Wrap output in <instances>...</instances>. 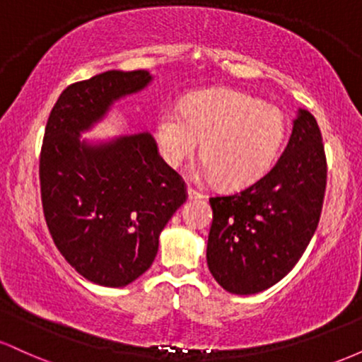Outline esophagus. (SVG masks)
I'll return each mask as SVG.
<instances>
[{
    "label": "esophagus",
    "instance_id": "obj_1",
    "mask_svg": "<svg viewBox=\"0 0 362 362\" xmlns=\"http://www.w3.org/2000/svg\"><path fill=\"white\" fill-rule=\"evenodd\" d=\"M187 197H189L190 201H192V199H202V197H204V195H202L201 192H197V190H194L192 187H189V189H187Z\"/></svg>",
    "mask_w": 362,
    "mask_h": 362
}]
</instances>
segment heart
Here are the masks:
<instances>
[{"label": "heart", "instance_id": "obj_1", "mask_svg": "<svg viewBox=\"0 0 362 362\" xmlns=\"http://www.w3.org/2000/svg\"><path fill=\"white\" fill-rule=\"evenodd\" d=\"M284 136L286 120L276 105L235 90L197 91L185 98L182 112L163 107L155 126L158 151L168 167H180L202 141L197 177H219L226 187L259 180Z\"/></svg>", "mask_w": 362, "mask_h": 362}]
</instances>
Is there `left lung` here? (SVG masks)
I'll use <instances>...</instances> for the list:
<instances>
[{
  "label": "left lung",
  "mask_w": 362,
  "mask_h": 362,
  "mask_svg": "<svg viewBox=\"0 0 362 362\" xmlns=\"http://www.w3.org/2000/svg\"><path fill=\"white\" fill-rule=\"evenodd\" d=\"M325 185L322 132L300 109L267 175L242 192L209 199L206 259L216 282L231 294H255L288 276L317 230Z\"/></svg>",
  "instance_id": "8db88e82"
}]
</instances>
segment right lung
<instances>
[{
	"instance_id": "obj_1",
	"label": "right lung",
	"mask_w": 362,
	"mask_h": 362,
	"mask_svg": "<svg viewBox=\"0 0 362 362\" xmlns=\"http://www.w3.org/2000/svg\"><path fill=\"white\" fill-rule=\"evenodd\" d=\"M151 81L144 69H112L73 83L45 126L39 165L45 223L74 271L105 288H124L151 267L161 230L187 199L148 132L81 138L115 102Z\"/></svg>"
}]
</instances>
